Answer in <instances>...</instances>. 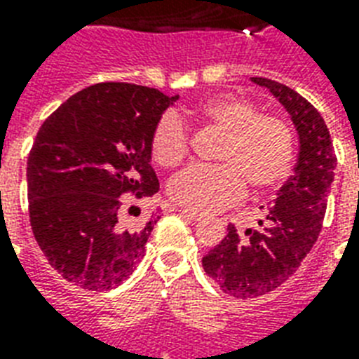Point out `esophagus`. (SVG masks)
Instances as JSON below:
<instances>
[{"mask_svg":"<svg viewBox=\"0 0 359 359\" xmlns=\"http://www.w3.org/2000/svg\"><path fill=\"white\" fill-rule=\"evenodd\" d=\"M177 210H179L180 214H184L186 218H190V219H194V222H201L203 218H205V216H203V214H199V212H194V210H190V208H184V207H179L177 208Z\"/></svg>","mask_w":359,"mask_h":359,"instance_id":"1","label":"esophagus"}]
</instances>
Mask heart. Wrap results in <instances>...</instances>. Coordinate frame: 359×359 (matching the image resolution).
I'll use <instances>...</instances> for the list:
<instances>
[{"label":"heart","instance_id":"1","mask_svg":"<svg viewBox=\"0 0 359 359\" xmlns=\"http://www.w3.org/2000/svg\"><path fill=\"white\" fill-rule=\"evenodd\" d=\"M191 115L225 132V140L216 152L219 165H190L169 180V197L180 207L199 214L216 212L238 201L245 184L264 191L287 179L294 160V137L283 121L261 115L255 104L233 95L205 100ZM151 154L168 169L186 158L188 132L177 115L158 121Z\"/></svg>","mask_w":359,"mask_h":359}]
</instances>
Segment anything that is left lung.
Here are the masks:
<instances>
[{
    "mask_svg": "<svg viewBox=\"0 0 359 359\" xmlns=\"http://www.w3.org/2000/svg\"><path fill=\"white\" fill-rule=\"evenodd\" d=\"M251 81L266 87L290 115L300 151L294 173L264 210V218L259 219L261 229H245L240 236L229 224L225 238L203 257L208 278L224 292L244 300L278 289L311 251L323 229L337 163L328 126L306 98L268 78Z\"/></svg>",
    "mask_w": 359,
    "mask_h": 359,
    "instance_id": "left-lung-1",
    "label": "left lung"
}]
</instances>
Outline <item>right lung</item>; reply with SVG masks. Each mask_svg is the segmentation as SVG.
Wrapping results in <instances>:
<instances>
[{"mask_svg":"<svg viewBox=\"0 0 359 359\" xmlns=\"http://www.w3.org/2000/svg\"><path fill=\"white\" fill-rule=\"evenodd\" d=\"M177 100L152 87L97 83L72 95L36 132L27 158L31 229L70 283L108 290L137 266L160 216L126 224L124 212L137 207L124 196L145 199L160 190L151 135Z\"/></svg>","mask_w":359,"mask_h":359,"instance_id":"obj_1","label":"right lung"}]
</instances>
